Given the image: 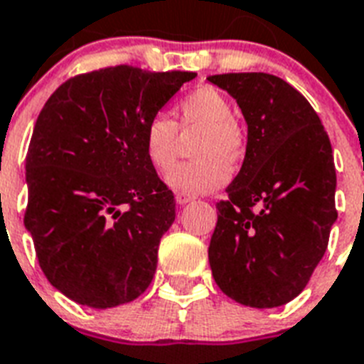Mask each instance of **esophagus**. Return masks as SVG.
<instances>
[{
  "label": "esophagus",
  "mask_w": 364,
  "mask_h": 364,
  "mask_svg": "<svg viewBox=\"0 0 364 364\" xmlns=\"http://www.w3.org/2000/svg\"><path fill=\"white\" fill-rule=\"evenodd\" d=\"M174 199H176V203H178V205H188V203H191V200L196 199V197L188 196V193H176V197H174Z\"/></svg>",
  "instance_id": "obj_1"
}]
</instances>
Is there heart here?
Instances as JSON below:
<instances>
[{
  "mask_svg": "<svg viewBox=\"0 0 364 364\" xmlns=\"http://www.w3.org/2000/svg\"><path fill=\"white\" fill-rule=\"evenodd\" d=\"M178 116L184 133L203 129L196 144V156L200 159L174 167L165 176V184L188 196L220 190L231 178L229 159H237L244 144L231 103L216 88L203 86L182 100ZM142 142L152 167L158 171L173 167L178 150V127L174 120L167 114H154L144 126Z\"/></svg>",
  "mask_w": 364,
  "mask_h": 364,
  "instance_id": "obj_1",
  "label": "heart"
}]
</instances>
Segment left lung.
Instances as JSON below:
<instances>
[{"label": "left lung", "mask_w": 364, "mask_h": 364, "mask_svg": "<svg viewBox=\"0 0 364 364\" xmlns=\"http://www.w3.org/2000/svg\"><path fill=\"white\" fill-rule=\"evenodd\" d=\"M248 126L242 167L218 203L208 261L228 297L276 308L306 287L336 222L333 148L304 95L267 73L208 77Z\"/></svg>", "instance_id": "1"}]
</instances>
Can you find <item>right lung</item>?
Listing matches in <instances>:
<instances>
[{
  "label": "right lung",
  "instance_id": "right-lung-1",
  "mask_svg": "<svg viewBox=\"0 0 364 364\" xmlns=\"http://www.w3.org/2000/svg\"><path fill=\"white\" fill-rule=\"evenodd\" d=\"M191 78L109 67L69 78L41 110L26 156L24 225L45 276L71 301L103 310L150 286L176 214L142 133Z\"/></svg>",
  "mask_w": 364,
  "mask_h": 364
}]
</instances>
